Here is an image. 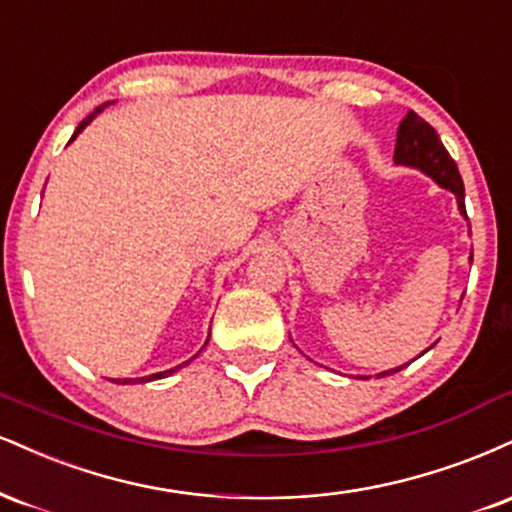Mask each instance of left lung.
Instances as JSON below:
<instances>
[{
	"label": "left lung",
	"mask_w": 512,
	"mask_h": 512,
	"mask_svg": "<svg viewBox=\"0 0 512 512\" xmlns=\"http://www.w3.org/2000/svg\"><path fill=\"white\" fill-rule=\"evenodd\" d=\"M393 162L400 166H410V169L422 171L424 176H429L436 186L451 190L458 200V209L460 214L467 219L465 212V186H463V178H460L458 164L453 162V157L448 155V150L443 147L439 133L429 126L427 121L420 119L415 112L405 114V119L400 121L398 126V138H396V150H393ZM472 262V257H470ZM427 350H432L429 346ZM424 350V353H427ZM420 357V355H417ZM410 365V362H408ZM408 365H400L393 369H386V372H379L377 377H386V374H396L403 367Z\"/></svg>",
	"instance_id": "1"
}]
</instances>
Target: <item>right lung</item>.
Returning a JSON list of instances; mask_svg holds the SVG:
<instances>
[{"label": "right lung", "instance_id": "right-lung-1", "mask_svg": "<svg viewBox=\"0 0 512 512\" xmlns=\"http://www.w3.org/2000/svg\"><path fill=\"white\" fill-rule=\"evenodd\" d=\"M107 104H109V102H107ZM107 104H100V107H97V109H95V112H92V114L88 116V119H83V121H80V123H78L76 133H73V135H71V140H69V143H73V140H76V138H78V133H80V131H83V128H85V126H88V123H90L92 119H95V116H97V114H100V112H104V107H107ZM207 341H209V336H207ZM207 341H205V346H207ZM193 357H197V355H193ZM193 357H190V360H193ZM190 360H186V362H183V365H178V367L164 369V372L150 374V377H140V379H112V381H116V384H147V381H155V379H164V377H169V374H174V372H178V369H181V367H186Z\"/></svg>", "mask_w": 512, "mask_h": 512}]
</instances>
